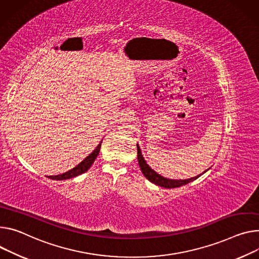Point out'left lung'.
Listing matches in <instances>:
<instances>
[{
  "label": "left lung",
  "mask_w": 259,
  "mask_h": 259,
  "mask_svg": "<svg viewBox=\"0 0 259 259\" xmlns=\"http://www.w3.org/2000/svg\"><path fill=\"white\" fill-rule=\"evenodd\" d=\"M137 146V160H138V164L139 167L142 169V172L144 174V176L153 184H156L160 187H164V188H177V187H181L183 185H186L190 182H193L194 180L198 179L201 175H203L204 172H206L208 169H206L205 171H203L202 174H200L197 177H193L191 179H187V180H171V179H166L162 176H160L159 174H157L155 170H153L146 162V160L144 159V156L142 154V151L139 149V146Z\"/></svg>",
  "instance_id": "obj_1"
}]
</instances>
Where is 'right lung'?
<instances>
[{"mask_svg": "<svg viewBox=\"0 0 259 259\" xmlns=\"http://www.w3.org/2000/svg\"><path fill=\"white\" fill-rule=\"evenodd\" d=\"M101 144L102 142H100V144L96 147V149L94 150L85 159H83L77 166H75L74 168L70 169L69 171L65 172V174H62V175H59V176H51L49 177L50 179L52 180H58V181H61V180H68V179H72L74 177H77L83 172H85L91 166L92 164L94 163V161H95V159L97 158V156L99 155V152H100V149H101Z\"/></svg>", "mask_w": 259, "mask_h": 259, "instance_id": "obj_1", "label": "right lung"}]
</instances>
